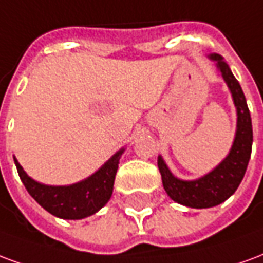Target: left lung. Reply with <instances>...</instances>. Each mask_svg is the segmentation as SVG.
<instances>
[{
	"instance_id": "left-lung-1",
	"label": "left lung",
	"mask_w": 263,
	"mask_h": 263,
	"mask_svg": "<svg viewBox=\"0 0 263 263\" xmlns=\"http://www.w3.org/2000/svg\"><path fill=\"white\" fill-rule=\"evenodd\" d=\"M211 59L217 62V67L230 87L237 107V135L231 152L211 173L193 182H183L176 179L169 172L163 159L160 156L158 159V167L166 193L179 204L193 209L214 207L224 203L227 198L235 193L245 176L252 151V122L242 88L220 54H211Z\"/></svg>"
}]
</instances>
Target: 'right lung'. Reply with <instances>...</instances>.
I'll list each match as a JSON object with an SVG mask.
<instances>
[{
    "label": "right lung",
    "instance_id": "right-lung-1",
    "mask_svg": "<svg viewBox=\"0 0 263 263\" xmlns=\"http://www.w3.org/2000/svg\"><path fill=\"white\" fill-rule=\"evenodd\" d=\"M122 151L111 158L94 175L71 186H45L32 180L15 159L16 171L28 193L50 214L65 220H80L97 213L112 194L118 160Z\"/></svg>",
    "mask_w": 263,
    "mask_h": 263
}]
</instances>
